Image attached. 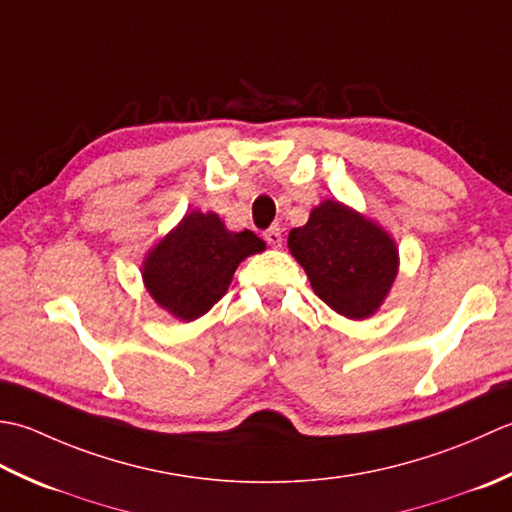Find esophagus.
Masks as SVG:
<instances>
[{
	"instance_id": "esophagus-1",
	"label": "esophagus",
	"mask_w": 512,
	"mask_h": 512,
	"mask_svg": "<svg viewBox=\"0 0 512 512\" xmlns=\"http://www.w3.org/2000/svg\"><path fill=\"white\" fill-rule=\"evenodd\" d=\"M263 236H265V241H267L269 247H280V245H283V234H280L278 227H269Z\"/></svg>"
}]
</instances>
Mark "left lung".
Instances as JSON below:
<instances>
[{
	"label": "left lung",
	"mask_w": 512,
	"mask_h": 512,
	"mask_svg": "<svg viewBox=\"0 0 512 512\" xmlns=\"http://www.w3.org/2000/svg\"><path fill=\"white\" fill-rule=\"evenodd\" d=\"M289 252L322 302L347 318H367L398 274L389 234L336 201L320 203L307 225L289 232Z\"/></svg>",
	"instance_id": "1"
}]
</instances>
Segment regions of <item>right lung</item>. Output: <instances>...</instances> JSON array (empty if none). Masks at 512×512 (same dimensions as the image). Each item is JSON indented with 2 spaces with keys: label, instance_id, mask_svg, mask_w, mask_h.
I'll list each match as a JSON object with an SVG mask.
<instances>
[{
  "label": "right lung",
  "instance_id": "add662e5",
  "mask_svg": "<svg viewBox=\"0 0 512 512\" xmlns=\"http://www.w3.org/2000/svg\"><path fill=\"white\" fill-rule=\"evenodd\" d=\"M263 249L249 229L229 232L216 214L192 212L145 258V287L172 316L194 320L227 294L238 263Z\"/></svg>",
  "mask_w": 512,
  "mask_h": 512
}]
</instances>
